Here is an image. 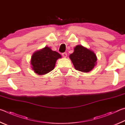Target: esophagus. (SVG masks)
<instances>
[{
	"label": "esophagus",
	"mask_w": 125,
	"mask_h": 125,
	"mask_svg": "<svg viewBox=\"0 0 125 125\" xmlns=\"http://www.w3.org/2000/svg\"><path fill=\"white\" fill-rule=\"evenodd\" d=\"M62 55L63 57H64V58H66L67 55L66 52H63V53H62Z\"/></svg>",
	"instance_id": "1"
}]
</instances>
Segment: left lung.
<instances>
[{
	"mask_svg": "<svg viewBox=\"0 0 125 125\" xmlns=\"http://www.w3.org/2000/svg\"><path fill=\"white\" fill-rule=\"evenodd\" d=\"M69 58L76 70L83 73L91 71L97 64V58L94 52L81 45L76 46Z\"/></svg>",
	"mask_w": 125,
	"mask_h": 125,
	"instance_id": "obj_1",
	"label": "left lung"
}]
</instances>
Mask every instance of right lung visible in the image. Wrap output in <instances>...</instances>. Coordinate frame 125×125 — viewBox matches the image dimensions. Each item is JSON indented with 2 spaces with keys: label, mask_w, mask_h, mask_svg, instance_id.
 Segmentation results:
<instances>
[{
  "label": "right lung",
  "mask_w": 125,
  "mask_h": 125,
  "mask_svg": "<svg viewBox=\"0 0 125 125\" xmlns=\"http://www.w3.org/2000/svg\"><path fill=\"white\" fill-rule=\"evenodd\" d=\"M61 58L58 52L45 47L33 54L31 61L32 68L38 75H44L54 69L57 59Z\"/></svg>",
  "instance_id": "add662e5"
}]
</instances>
